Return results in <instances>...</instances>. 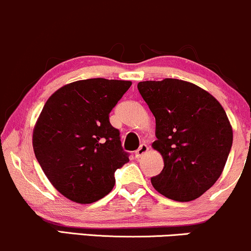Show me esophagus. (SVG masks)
<instances>
[{"mask_svg":"<svg viewBox=\"0 0 251 251\" xmlns=\"http://www.w3.org/2000/svg\"><path fill=\"white\" fill-rule=\"evenodd\" d=\"M148 151H149V146L146 145V144H142V145L139 146V149L135 151V158L143 157V155L145 154Z\"/></svg>","mask_w":251,"mask_h":251,"instance_id":"34e87169","label":"esophagus"}]
</instances>
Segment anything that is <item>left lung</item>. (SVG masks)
Here are the masks:
<instances>
[{"mask_svg":"<svg viewBox=\"0 0 251 251\" xmlns=\"http://www.w3.org/2000/svg\"><path fill=\"white\" fill-rule=\"evenodd\" d=\"M138 91L155 118L152 146L164 159L152 185L177 201L201 197L220 178L231 150L226 111L211 94L183 80L142 81Z\"/></svg>","mask_w":251,"mask_h":251,"instance_id":"obj_1","label":"left lung"}]
</instances>
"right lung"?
I'll list each match as a JSON object with an SVG mask.
<instances>
[{"mask_svg": "<svg viewBox=\"0 0 251 251\" xmlns=\"http://www.w3.org/2000/svg\"><path fill=\"white\" fill-rule=\"evenodd\" d=\"M131 81L102 77L68 83L43 106L34 128L40 166L60 194L80 204L101 200L116 184L114 172L128 163L109 112Z\"/></svg>", "mask_w": 251, "mask_h": 251, "instance_id": "obj_1", "label": "right lung"}]
</instances>
